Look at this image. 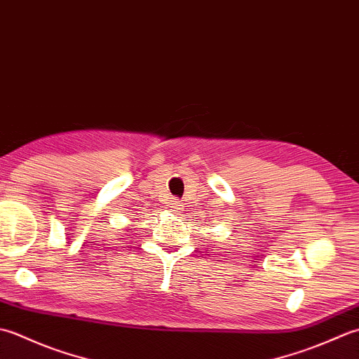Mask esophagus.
<instances>
[{"label": "esophagus", "instance_id": "esophagus-1", "mask_svg": "<svg viewBox=\"0 0 359 359\" xmlns=\"http://www.w3.org/2000/svg\"><path fill=\"white\" fill-rule=\"evenodd\" d=\"M171 212H174V215H180L182 212V205H180V202H177V201H172L171 203Z\"/></svg>", "mask_w": 359, "mask_h": 359}]
</instances>
